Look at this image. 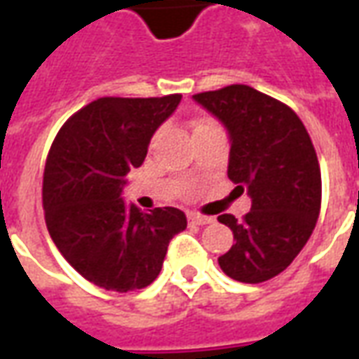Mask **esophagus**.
Here are the masks:
<instances>
[{
	"instance_id": "esophagus-1",
	"label": "esophagus",
	"mask_w": 359,
	"mask_h": 359,
	"mask_svg": "<svg viewBox=\"0 0 359 359\" xmlns=\"http://www.w3.org/2000/svg\"><path fill=\"white\" fill-rule=\"evenodd\" d=\"M188 221L192 225H210V223H213V217H208L202 213H188Z\"/></svg>"
}]
</instances>
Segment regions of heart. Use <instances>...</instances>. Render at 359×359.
Returning <instances> with one entry per match:
<instances>
[{"label":"heart","mask_w":359,"mask_h":359,"mask_svg":"<svg viewBox=\"0 0 359 359\" xmlns=\"http://www.w3.org/2000/svg\"><path fill=\"white\" fill-rule=\"evenodd\" d=\"M208 125H215V123H213V121H211V118H208V117L198 118V121H196V125H194V130H196V128H200V126H208Z\"/></svg>","instance_id":"heart-1"}]
</instances>
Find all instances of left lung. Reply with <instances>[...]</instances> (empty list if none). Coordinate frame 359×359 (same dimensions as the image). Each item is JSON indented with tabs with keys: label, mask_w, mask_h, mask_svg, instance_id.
Instances as JSON below:
<instances>
[{
	"label": "left lung",
	"mask_w": 359,
	"mask_h": 359,
	"mask_svg": "<svg viewBox=\"0 0 359 359\" xmlns=\"http://www.w3.org/2000/svg\"><path fill=\"white\" fill-rule=\"evenodd\" d=\"M194 100L231 134L229 179L252 198V210L234 219V244L219 265L241 283H264L292 264L316 229L321 210V169L311 138L288 105L246 84H231Z\"/></svg>",
	"instance_id": "1"
}]
</instances>
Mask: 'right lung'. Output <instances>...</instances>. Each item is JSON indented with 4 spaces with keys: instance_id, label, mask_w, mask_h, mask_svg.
<instances>
[{
    "instance_id": "right-lung-1",
    "label": "right lung",
    "mask_w": 359,
    "mask_h": 359,
    "mask_svg": "<svg viewBox=\"0 0 359 359\" xmlns=\"http://www.w3.org/2000/svg\"><path fill=\"white\" fill-rule=\"evenodd\" d=\"M180 94L100 97L61 126L43 169V213L51 241L82 277L105 290L151 285L167 246L187 229L177 208L144 213L125 205L126 175L140 167Z\"/></svg>"
}]
</instances>
